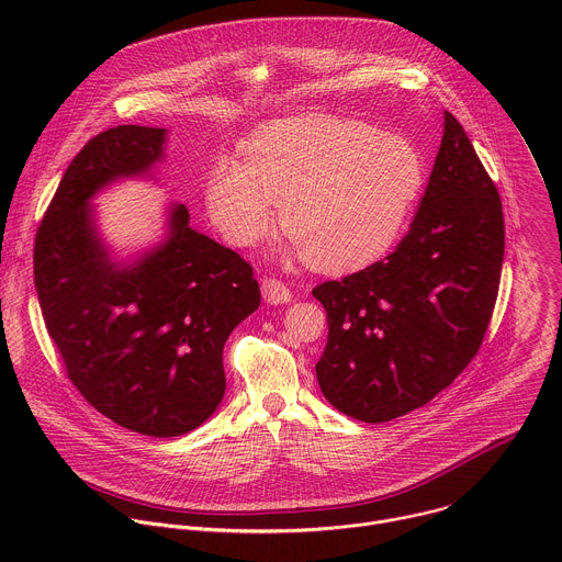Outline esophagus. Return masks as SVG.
<instances>
[{"instance_id": "esophagus-1", "label": "esophagus", "mask_w": 562, "mask_h": 562, "mask_svg": "<svg viewBox=\"0 0 562 562\" xmlns=\"http://www.w3.org/2000/svg\"><path fill=\"white\" fill-rule=\"evenodd\" d=\"M262 297H265V302H269V304H286V302H291V291H289V286L286 284H282L280 280H273V278H265L262 280Z\"/></svg>"}]
</instances>
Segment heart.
Wrapping results in <instances>:
<instances>
[{
    "mask_svg": "<svg viewBox=\"0 0 562 562\" xmlns=\"http://www.w3.org/2000/svg\"><path fill=\"white\" fill-rule=\"evenodd\" d=\"M425 184V157L403 133L360 120L302 115L260 128L245 162L222 155L204 182L215 228L256 247L276 224L291 258L323 271L378 260L403 231Z\"/></svg>",
    "mask_w": 562,
    "mask_h": 562,
    "instance_id": "obj_1",
    "label": "heart"
}]
</instances>
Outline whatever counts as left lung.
<instances>
[{
	"instance_id": "1",
	"label": "left lung",
	"mask_w": 562,
	"mask_h": 562,
	"mask_svg": "<svg viewBox=\"0 0 562 562\" xmlns=\"http://www.w3.org/2000/svg\"><path fill=\"white\" fill-rule=\"evenodd\" d=\"M418 213L393 254L313 289L329 340L315 364L329 403L362 423L405 416L449 386L490 327L505 256L501 195L445 111Z\"/></svg>"
}]
</instances>
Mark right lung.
Returning a JSON list of instances; mask_svg holds the SVG:
<instances>
[{
  "label": "right lung",
  "mask_w": 562,
  "mask_h": 562,
  "mask_svg": "<svg viewBox=\"0 0 562 562\" xmlns=\"http://www.w3.org/2000/svg\"><path fill=\"white\" fill-rule=\"evenodd\" d=\"M167 128L124 124L68 165L35 237V289L48 336L89 403L131 431L176 438L220 407L222 349L260 306L254 269L191 228L169 204L165 235L120 258L93 200L124 180H155Z\"/></svg>",
  "instance_id": "1"
}]
</instances>
